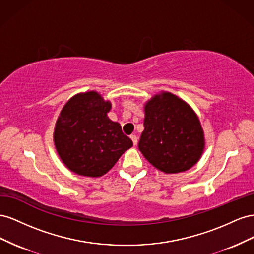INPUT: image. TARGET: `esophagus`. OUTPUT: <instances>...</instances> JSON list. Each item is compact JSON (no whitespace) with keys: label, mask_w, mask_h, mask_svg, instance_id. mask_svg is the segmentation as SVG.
I'll return each mask as SVG.
<instances>
[{"label":"esophagus","mask_w":254,"mask_h":254,"mask_svg":"<svg viewBox=\"0 0 254 254\" xmlns=\"http://www.w3.org/2000/svg\"><path fill=\"white\" fill-rule=\"evenodd\" d=\"M131 139H132V141H133L134 146H136L137 142H138V139H137V136H136V135H131Z\"/></svg>","instance_id":"34e87169"}]
</instances>
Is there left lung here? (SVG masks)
<instances>
[{
    "label": "left lung",
    "mask_w": 254,
    "mask_h": 254,
    "mask_svg": "<svg viewBox=\"0 0 254 254\" xmlns=\"http://www.w3.org/2000/svg\"><path fill=\"white\" fill-rule=\"evenodd\" d=\"M143 127L138 148L165 173L190 169L203 153L204 133L198 116L171 92L163 91L144 104Z\"/></svg>",
    "instance_id": "8db88e82"
}]
</instances>
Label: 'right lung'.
<instances>
[{
    "label": "right lung",
    "mask_w": 254,
    "mask_h": 254,
    "mask_svg": "<svg viewBox=\"0 0 254 254\" xmlns=\"http://www.w3.org/2000/svg\"><path fill=\"white\" fill-rule=\"evenodd\" d=\"M111 108L110 101L97 91L77 93L63 107L55 125L54 143L72 172L102 177L133 146L119 123L107 117Z\"/></svg>",
    "instance_id": "1"
}]
</instances>
